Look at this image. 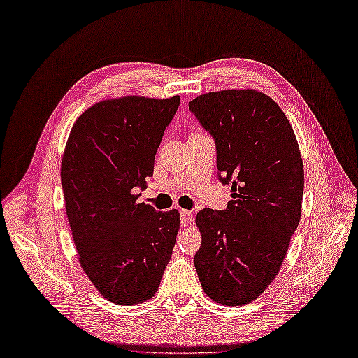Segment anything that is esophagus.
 Listing matches in <instances>:
<instances>
[{"label": "esophagus", "instance_id": "obj_1", "mask_svg": "<svg viewBox=\"0 0 358 358\" xmlns=\"http://www.w3.org/2000/svg\"><path fill=\"white\" fill-rule=\"evenodd\" d=\"M192 218H194L192 212L185 210V209L180 210V225L182 227H189L192 224Z\"/></svg>", "mask_w": 358, "mask_h": 358}]
</instances>
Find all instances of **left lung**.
<instances>
[{"label": "left lung", "mask_w": 358, "mask_h": 358, "mask_svg": "<svg viewBox=\"0 0 358 358\" xmlns=\"http://www.w3.org/2000/svg\"><path fill=\"white\" fill-rule=\"evenodd\" d=\"M189 110L213 136L221 180L231 183L225 210L196 216L201 246L194 266L213 301L248 305L273 282L300 222L305 170L297 138L282 109L257 90L203 94Z\"/></svg>", "instance_id": "1"}]
</instances>
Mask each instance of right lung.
Masks as SVG:
<instances>
[{
	"mask_svg": "<svg viewBox=\"0 0 358 358\" xmlns=\"http://www.w3.org/2000/svg\"><path fill=\"white\" fill-rule=\"evenodd\" d=\"M179 103V95L103 100L78 117L64 149L61 182L79 263L115 305L152 299L171 258L179 212H157L134 189L152 176Z\"/></svg>",
	"mask_w": 358,
	"mask_h": 358,
	"instance_id": "add662e5",
	"label": "right lung"
}]
</instances>
